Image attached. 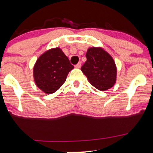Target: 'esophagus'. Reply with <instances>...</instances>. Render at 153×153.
<instances>
[{
    "instance_id": "obj_1",
    "label": "esophagus",
    "mask_w": 153,
    "mask_h": 153,
    "mask_svg": "<svg viewBox=\"0 0 153 153\" xmlns=\"http://www.w3.org/2000/svg\"><path fill=\"white\" fill-rule=\"evenodd\" d=\"M80 67H81V63H80V62H78V64L75 65V68H80Z\"/></svg>"
}]
</instances>
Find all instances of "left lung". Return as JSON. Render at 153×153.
I'll return each instance as SVG.
<instances>
[{
    "instance_id": "8db88e82",
    "label": "left lung",
    "mask_w": 153,
    "mask_h": 153,
    "mask_svg": "<svg viewBox=\"0 0 153 153\" xmlns=\"http://www.w3.org/2000/svg\"><path fill=\"white\" fill-rule=\"evenodd\" d=\"M85 56L87 60L81 71L91 85L101 91L113 87L117 81V70L111 56L100 47L88 48Z\"/></svg>"
}]
</instances>
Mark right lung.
<instances>
[{
    "label": "right lung",
    "mask_w": 153,
    "mask_h": 153,
    "mask_svg": "<svg viewBox=\"0 0 153 153\" xmlns=\"http://www.w3.org/2000/svg\"><path fill=\"white\" fill-rule=\"evenodd\" d=\"M73 68L59 47L50 49L41 54L35 62L33 68L34 82L44 93L52 94L62 86Z\"/></svg>",
    "instance_id": "right-lung-1"
}]
</instances>
